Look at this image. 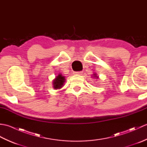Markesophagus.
Here are the masks:
<instances>
[{
    "instance_id": "34e87169",
    "label": "esophagus",
    "mask_w": 147,
    "mask_h": 147,
    "mask_svg": "<svg viewBox=\"0 0 147 147\" xmlns=\"http://www.w3.org/2000/svg\"><path fill=\"white\" fill-rule=\"evenodd\" d=\"M82 73H82V71H79V72H75V73H74V74H76V75H82Z\"/></svg>"
}]
</instances>
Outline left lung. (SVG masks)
Listing matches in <instances>:
<instances>
[{"mask_svg": "<svg viewBox=\"0 0 147 147\" xmlns=\"http://www.w3.org/2000/svg\"><path fill=\"white\" fill-rule=\"evenodd\" d=\"M92 77H93V78H95V79H98V76H97V74H96V73H93Z\"/></svg>", "mask_w": 147, "mask_h": 147, "instance_id": "obj_1", "label": "left lung"}]
</instances>
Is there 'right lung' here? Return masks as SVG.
<instances>
[{"instance_id":"right-lung-1","label":"right lung","mask_w":147,"mask_h":147,"mask_svg":"<svg viewBox=\"0 0 147 147\" xmlns=\"http://www.w3.org/2000/svg\"><path fill=\"white\" fill-rule=\"evenodd\" d=\"M65 82V76H62V74H59L57 76H56L55 79L53 80L52 85L53 88L54 90L61 89L64 86V84Z\"/></svg>"}]
</instances>
